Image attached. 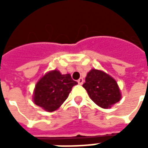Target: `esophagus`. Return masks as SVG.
<instances>
[{
  "mask_svg": "<svg viewBox=\"0 0 148 148\" xmlns=\"http://www.w3.org/2000/svg\"><path fill=\"white\" fill-rule=\"evenodd\" d=\"M84 82V80H83V78L82 77H80L78 80H77V83L79 84V85H82Z\"/></svg>",
  "mask_w": 148,
  "mask_h": 148,
  "instance_id": "1",
  "label": "esophagus"
}]
</instances>
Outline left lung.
<instances>
[{
	"mask_svg": "<svg viewBox=\"0 0 148 148\" xmlns=\"http://www.w3.org/2000/svg\"><path fill=\"white\" fill-rule=\"evenodd\" d=\"M93 102L103 109H109L121 98V93L114 78L104 71L93 69L87 74L82 85Z\"/></svg>",
	"mask_w": 148,
	"mask_h": 148,
	"instance_id": "obj_1",
	"label": "left lung"
}]
</instances>
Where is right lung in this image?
I'll list each match as a JSON object with an SVG mask.
<instances>
[{
  "instance_id": "1",
  "label": "right lung",
  "mask_w": 148,
  "mask_h": 148,
  "mask_svg": "<svg viewBox=\"0 0 148 148\" xmlns=\"http://www.w3.org/2000/svg\"><path fill=\"white\" fill-rule=\"evenodd\" d=\"M77 84L71 74H62L56 70L49 71L36 85L34 103L46 111H55L66 100L72 87Z\"/></svg>"
}]
</instances>
